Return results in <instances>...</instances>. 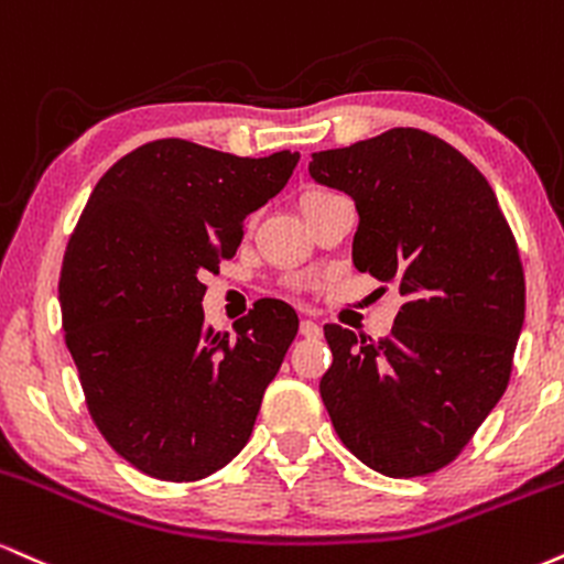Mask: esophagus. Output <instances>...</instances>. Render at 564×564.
I'll list each match as a JSON object with an SVG mask.
<instances>
[{
  "mask_svg": "<svg viewBox=\"0 0 564 564\" xmlns=\"http://www.w3.org/2000/svg\"><path fill=\"white\" fill-rule=\"evenodd\" d=\"M301 335L303 337H319L322 335V327L314 319H303L301 322Z\"/></svg>",
  "mask_w": 564,
  "mask_h": 564,
  "instance_id": "1",
  "label": "esophagus"
}]
</instances>
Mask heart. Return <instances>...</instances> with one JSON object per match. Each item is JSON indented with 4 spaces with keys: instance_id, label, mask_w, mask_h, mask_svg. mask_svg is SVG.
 Listing matches in <instances>:
<instances>
[{
    "instance_id": "b5f03b06",
    "label": "heart",
    "mask_w": 564,
    "mask_h": 564,
    "mask_svg": "<svg viewBox=\"0 0 564 564\" xmlns=\"http://www.w3.org/2000/svg\"><path fill=\"white\" fill-rule=\"evenodd\" d=\"M322 195H327V192H324V189H308L306 195L301 197V205H303V203H311V200H316V197H322Z\"/></svg>"
}]
</instances>
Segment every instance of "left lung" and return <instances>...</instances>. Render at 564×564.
Segmentation results:
<instances>
[{
  "label": "left lung",
  "instance_id": "8db88e82",
  "mask_svg": "<svg viewBox=\"0 0 564 564\" xmlns=\"http://www.w3.org/2000/svg\"><path fill=\"white\" fill-rule=\"evenodd\" d=\"M308 174L356 203L354 267L399 284L406 301L382 340L324 324L329 420L377 473H435L507 390L525 322L512 229L486 176L420 129L314 152Z\"/></svg>",
  "mask_w": 564,
  "mask_h": 564
}]
</instances>
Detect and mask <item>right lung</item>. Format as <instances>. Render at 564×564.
Instances as JSON below:
<instances>
[{"label": "right lung", "mask_w": 564, "mask_h": 564, "mask_svg": "<svg viewBox=\"0 0 564 564\" xmlns=\"http://www.w3.org/2000/svg\"><path fill=\"white\" fill-rule=\"evenodd\" d=\"M297 161L158 139L108 169L70 235L57 284L65 346L99 433L150 478H208L253 433L297 314L267 297L235 337L214 333L200 276L235 256L245 216Z\"/></svg>", "instance_id": "right-lung-1"}]
</instances>
